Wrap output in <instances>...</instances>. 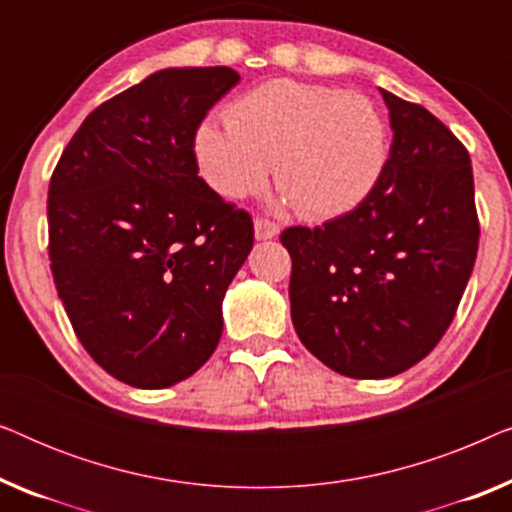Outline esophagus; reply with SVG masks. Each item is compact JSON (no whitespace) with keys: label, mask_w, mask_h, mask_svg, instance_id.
<instances>
[{"label":"esophagus","mask_w":512,"mask_h":512,"mask_svg":"<svg viewBox=\"0 0 512 512\" xmlns=\"http://www.w3.org/2000/svg\"><path fill=\"white\" fill-rule=\"evenodd\" d=\"M254 235L256 240H272L279 235V226L270 219H256L254 221Z\"/></svg>","instance_id":"34e87169"}]
</instances>
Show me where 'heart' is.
Masks as SVG:
<instances>
[{
  "instance_id": "obj_1",
  "label": "heart",
  "mask_w": 512,
  "mask_h": 512,
  "mask_svg": "<svg viewBox=\"0 0 512 512\" xmlns=\"http://www.w3.org/2000/svg\"><path fill=\"white\" fill-rule=\"evenodd\" d=\"M389 156L387 123L359 93L272 79L237 97L226 128L202 123L195 158L202 177L223 198L275 184L305 219L352 212L380 181Z\"/></svg>"
}]
</instances>
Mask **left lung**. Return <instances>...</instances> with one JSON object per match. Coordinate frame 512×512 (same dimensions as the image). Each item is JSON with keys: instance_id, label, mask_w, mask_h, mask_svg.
Wrapping results in <instances>:
<instances>
[{"instance_id": "1", "label": "left lung", "mask_w": 512, "mask_h": 512, "mask_svg": "<svg viewBox=\"0 0 512 512\" xmlns=\"http://www.w3.org/2000/svg\"><path fill=\"white\" fill-rule=\"evenodd\" d=\"M394 130L380 181L324 226L286 228L291 319L321 363L382 380L422 361L452 324L478 256L473 167L422 104L382 90Z\"/></svg>"}]
</instances>
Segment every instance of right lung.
<instances>
[{
	"mask_svg": "<svg viewBox=\"0 0 512 512\" xmlns=\"http://www.w3.org/2000/svg\"><path fill=\"white\" fill-rule=\"evenodd\" d=\"M240 74L172 67L102 102L48 186L53 282L86 352L139 389L172 387L221 340L254 223L198 177L195 132Z\"/></svg>",
	"mask_w": 512,
	"mask_h": 512,
	"instance_id": "1",
	"label": "right lung"
}]
</instances>
